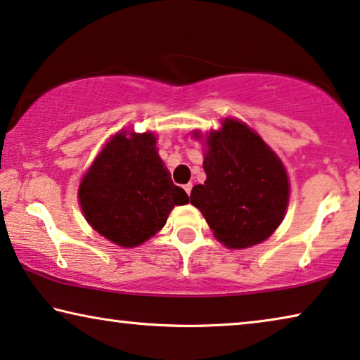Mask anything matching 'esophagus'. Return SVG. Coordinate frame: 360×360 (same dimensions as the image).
<instances>
[{
    "label": "esophagus",
    "instance_id": "esophagus-1",
    "mask_svg": "<svg viewBox=\"0 0 360 360\" xmlns=\"http://www.w3.org/2000/svg\"><path fill=\"white\" fill-rule=\"evenodd\" d=\"M184 191L187 192V195H191V191H192V184L189 182V184L184 186Z\"/></svg>",
    "mask_w": 360,
    "mask_h": 360
}]
</instances>
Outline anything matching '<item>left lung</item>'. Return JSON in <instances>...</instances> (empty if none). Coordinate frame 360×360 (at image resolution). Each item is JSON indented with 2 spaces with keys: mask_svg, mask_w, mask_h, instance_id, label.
<instances>
[{
  "mask_svg": "<svg viewBox=\"0 0 360 360\" xmlns=\"http://www.w3.org/2000/svg\"><path fill=\"white\" fill-rule=\"evenodd\" d=\"M221 124L207 136V181L194 186L191 203L219 243L245 249L280 226L289 202V181L281 160L259 134L229 117Z\"/></svg>",
  "mask_w": 360,
  "mask_h": 360,
  "instance_id": "left-lung-1",
  "label": "left lung"
}]
</instances>
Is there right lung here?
<instances>
[{
  "instance_id": "add662e5",
  "label": "right lung",
  "mask_w": 360,
  "mask_h": 360,
  "mask_svg": "<svg viewBox=\"0 0 360 360\" xmlns=\"http://www.w3.org/2000/svg\"><path fill=\"white\" fill-rule=\"evenodd\" d=\"M153 134H116L79 186L90 226L121 248H136L165 226L174 205L189 202L171 181Z\"/></svg>"
}]
</instances>
